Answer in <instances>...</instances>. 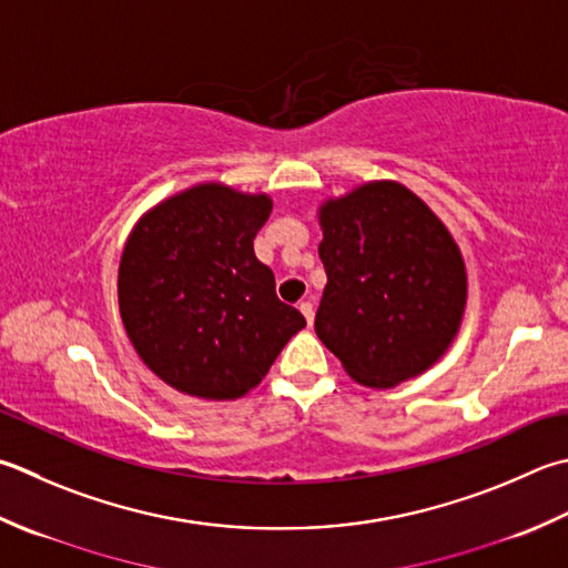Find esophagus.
<instances>
[{"label":"esophagus","mask_w":568,"mask_h":568,"mask_svg":"<svg viewBox=\"0 0 568 568\" xmlns=\"http://www.w3.org/2000/svg\"><path fill=\"white\" fill-rule=\"evenodd\" d=\"M300 313L305 315L307 325H313V320H315V307H313V303H310V300H305V303H300Z\"/></svg>","instance_id":"34e87169"}]
</instances>
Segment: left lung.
Segmentation results:
<instances>
[{
    "label": "left lung",
    "mask_w": 568,
    "mask_h": 568,
    "mask_svg": "<svg viewBox=\"0 0 568 568\" xmlns=\"http://www.w3.org/2000/svg\"><path fill=\"white\" fill-rule=\"evenodd\" d=\"M327 285L315 332L354 382L392 388L458 335L468 273L458 243L404 184L366 182L320 206Z\"/></svg>",
    "instance_id": "obj_1"
}]
</instances>
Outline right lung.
Wrapping results in <instances>:
<instances>
[{
  "instance_id": "right-lung-1",
  "label": "right lung",
  "mask_w": 568,
  "mask_h": 568,
  "mask_svg": "<svg viewBox=\"0 0 568 568\" xmlns=\"http://www.w3.org/2000/svg\"><path fill=\"white\" fill-rule=\"evenodd\" d=\"M268 194L206 182L164 199L128 236L118 305L132 347L164 384L206 402L258 386L305 317L253 253Z\"/></svg>"
}]
</instances>
